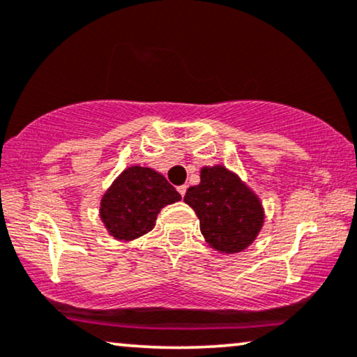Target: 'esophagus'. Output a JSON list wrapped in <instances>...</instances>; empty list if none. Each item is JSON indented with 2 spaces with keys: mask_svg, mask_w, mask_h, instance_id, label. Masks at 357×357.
<instances>
[{
  "mask_svg": "<svg viewBox=\"0 0 357 357\" xmlns=\"http://www.w3.org/2000/svg\"><path fill=\"white\" fill-rule=\"evenodd\" d=\"M177 190L180 195L185 197V193H187V185H180V187H177Z\"/></svg>",
  "mask_w": 357,
  "mask_h": 357,
  "instance_id": "34e87169",
  "label": "esophagus"
}]
</instances>
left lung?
<instances>
[{
    "mask_svg": "<svg viewBox=\"0 0 357 357\" xmlns=\"http://www.w3.org/2000/svg\"><path fill=\"white\" fill-rule=\"evenodd\" d=\"M200 178V185L187 190L183 202L195 210L206 243L226 254L246 249L264 223L259 198L223 165L202 169Z\"/></svg>",
    "mask_w": 357,
    "mask_h": 357,
    "instance_id": "left-lung-1",
    "label": "left lung"
}]
</instances>
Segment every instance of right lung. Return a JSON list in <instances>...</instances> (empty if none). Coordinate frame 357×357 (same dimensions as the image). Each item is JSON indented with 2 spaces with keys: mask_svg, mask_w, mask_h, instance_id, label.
Returning a JSON list of instances; mask_svg holds the SVG:
<instances>
[{
  "mask_svg": "<svg viewBox=\"0 0 357 357\" xmlns=\"http://www.w3.org/2000/svg\"><path fill=\"white\" fill-rule=\"evenodd\" d=\"M180 193L149 167H129L101 198L100 216L113 238L131 241L154 228L165 205L180 200Z\"/></svg>",
  "mask_w": 357,
  "mask_h": 357,
  "instance_id": "obj_1",
  "label": "right lung"
}]
</instances>
